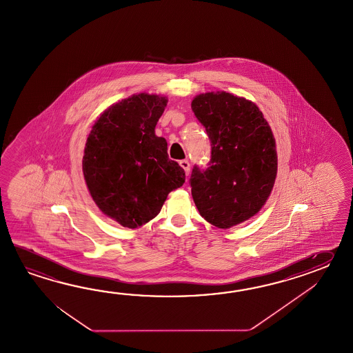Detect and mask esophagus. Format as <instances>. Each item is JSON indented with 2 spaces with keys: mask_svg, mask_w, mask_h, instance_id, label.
I'll return each mask as SVG.
<instances>
[{
  "mask_svg": "<svg viewBox=\"0 0 353 353\" xmlns=\"http://www.w3.org/2000/svg\"><path fill=\"white\" fill-rule=\"evenodd\" d=\"M180 166L184 169V172L187 175H189V172H190V164H189V161L188 160H180Z\"/></svg>",
  "mask_w": 353,
  "mask_h": 353,
  "instance_id": "34e87169",
  "label": "esophagus"
}]
</instances>
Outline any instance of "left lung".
Instances as JSON below:
<instances>
[{
  "mask_svg": "<svg viewBox=\"0 0 353 353\" xmlns=\"http://www.w3.org/2000/svg\"><path fill=\"white\" fill-rule=\"evenodd\" d=\"M192 110L210 140L208 165L192 170V195L201 216L225 230L268 201L278 172L275 139L259 107L231 93L199 94Z\"/></svg>",
  "mask_w": 353,
  "mask_h": 353,
  "instance_id": "left-lung-1",
  "label": "left lung"
}]
</instances>
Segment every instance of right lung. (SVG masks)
Masks as SVG:
<instances>
[{
	"instance_id": "1",
	"label": "right lung",
	"mask_w": 353,
	"mask_h": 353,
	"mask_svg": "<svg viewBox=\"0 0 353 353\" xmlns=\"http://www.w3.org/2000/svg\"><path fill=\"white\" fill-rule=\"evenodd\" d=\"M168 99L140 93L101 114L87 139L83 174L105 216L137 228L157 217L166 196L185 181L155 126Z\"/></svg>"
}]
</instances>
